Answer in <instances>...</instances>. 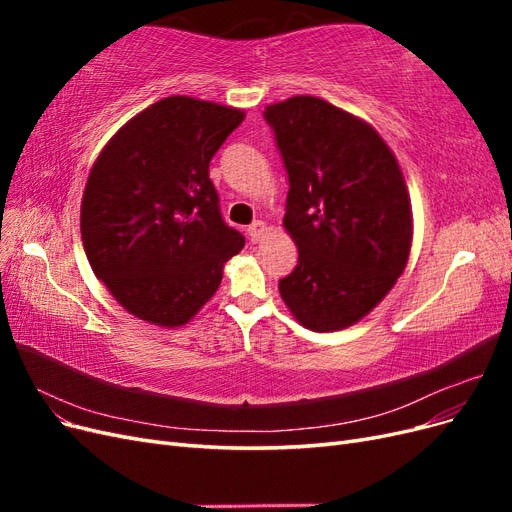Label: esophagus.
Instances as JSON below:
<instances>
[{
  "mask_svg": "<svg viewBox=\"0 0 512 512\" xmlns=\"http://www.w3.org/2000/svg\"><path fill=\"white\" fill-rule=\"evenodd\" d=\"M267 230H269V228H267L265 222H254V224L247 226V235H250L252 241H258L262 235H265Z\"/></svg>",
  "mask_w": 512,
  "mask_h": 512,
  "instance_id": "1",
  "label": "esophagus"
}]
</instances>
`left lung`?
<instances>
[{
  "label": "left lung",
  "instance_id": "left-lung-1",
  "mask_svg": "<svg viewBox=\"0 0 512 512\" xmlns=\"http://www.w3.org/2000/svg\"><path fill=\"white\" fill-rule=\"evenodd\" d=\"M265 119L288 170L284 228L299 250L280 280L292 316L318 333L352 327L408 265L412 205L399 162L367 121L294 96Z\"/></svg>",
  "mask_w": 512,
  "mask_h": 512
}]
</instances>
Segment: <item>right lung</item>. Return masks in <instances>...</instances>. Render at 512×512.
I'll use <instances>...</instances> for the list:
<instances>
[{
    "instance_id": "add662e5",
    "label": "right lung",
    "mask_w": 512,
    "mask_h": 512,
    "mask_svg": "<svg viewBox=\"0 0 512 512\" xmlns=\"http://www.w3.org/2000/svg\"><path fill=\"white\" fill-rule=\"evenodd\" d=\"M243 119L241 108L170 96L121 126L91 166L83 247L132 316L168 329L190 322L243 250L209 179L211 158Z\"/></svg>"
}]
</instances>
